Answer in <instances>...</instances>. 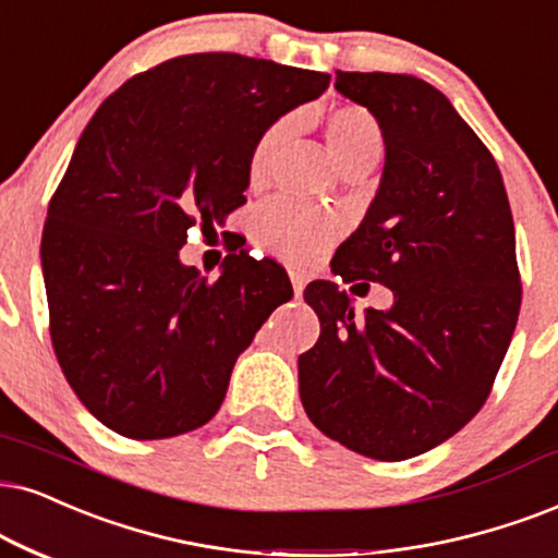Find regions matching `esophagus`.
Instances as JSON below:
<instances>
[{"label":"esophagus","instance_id":"34e87169","mask_svg":"<svg viewBox=\"0 0 558 558\" xmlns=\"http://www.w3.org/2000/svg\"><path fill=\"white\" fill-rule=\"evenodd\" d=\"M288 275H291V286H293V293L295 295H301L303 293V288H306V272H301V270H288Z\"/></svg>","mask_w":558,"mask_h":558}]
</instances>
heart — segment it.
Segmentation results:
<instances>
[{"label":"heart","instance_id":"1","mask_svg":"<svg viewBox=\"0 0 558 558\" xmlns=\"http://www.w3.org/2000/svg\"><path fill=\"white\" fill-rule=\"evenodd\" d=\"M288 136V121H275L259 133L246 157V180L252 187L263 185L270 174L275 151ZM324 136L342 169L371 167L384 149V131L368 108L342 102L324 116ZM340 216L327 208L278 197L265 203L252 216V236L270 255L288 263H312L340 236Z\"/></svg>","mask_w":558,"mask_h":558}]
</instances>
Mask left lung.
Returning a JSON list of instances; mask_svg holds the SVG:
<instances>
[{"label": "left lung", "mask_w": 558, "mask_h": 558, "mask_svg": "<svg viewBox=\"0 0 558 558\" xmlns=\"http://www.w3.org/2000/svg\"><path fill=\"white\" fill-rule=\"evenodd\" d=\"M335 87L376 116L386 167L331 270L391 288L393 306L357 319L348 291L306 286L322 335L299 357L301 404L344 448L407 461L474 420L495 386L523 301L512 210L492 151L433 84L337 72Z\"/></svg>", "instance_id": "left-lung-1"}]
</instances>
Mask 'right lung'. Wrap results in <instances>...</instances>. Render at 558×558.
<instances>
[{
  "label": "right lung",
  "mask_w": 558,
  "mask_h": 558,
  "mask_svg": "<svg viewBox=\"0 0 558 558\" xmlns=\"http://www.w3.org/2000/svg\"><path fill=\"white\" fill-rule=\"evenodd\" d=\"M329 74L187 53L97 108L48 203L40 242L56 361L84 407L131 440L206 425L239 352L293 295L283 265L234 252L208 280L180 265L193 227L246 203V157Z\"/></svg>",
  "instance_id": "right-lung-1"
}]
</instances>
